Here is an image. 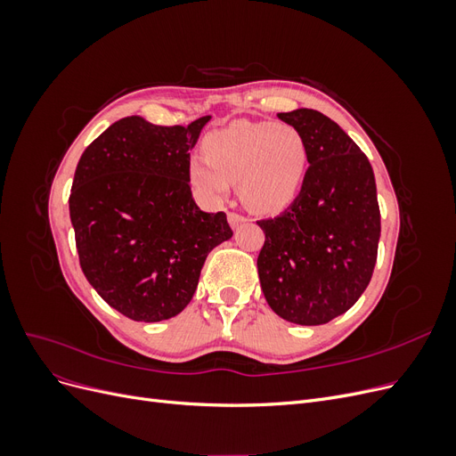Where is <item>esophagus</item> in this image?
I'll return each instance as SVG.
<instances>
[{
  "label": "esophagus",
  "instance_id": "obj_1",
  "mask_svg": "<svg viewBox=\"0 0 456 456\" xmlns=\"http://www.w3.org/2000/svg\"><path fill=\"white\" fill-rule=\"evenodd\" d=\"M228 223L233 230H238L241 224L247 223V218L243 215H238V213H228Z\"/></svg>",
  "mask_w": 456,
  "mask_h": 456
}]
</instances>
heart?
Wrapping results in <instances>:
<instances>
[{
    "instance_id": "obj_1",
    "label": "heart",
    "mask_w": 456,
    "mask_h": 456,
    "mask_svg": "<svg viewBox=\"0 0 456 456\" xmlns=\"http://www.w3.org/2000/svg\"><path fill=\"white\" fill-rule=\"evenodd\" d=\"M201 150L206 159L188 163L194 188L220 201L230 183H240L241 201L255 213L283 211L298 196L306 175V144L287 123L233 121L205 134Z\"/></svg>"
}]
</instances>
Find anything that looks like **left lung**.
I'll return each mask as SVG.
<instances>
[{
	"label": "left lung",
	"instance_id": "1",
	"mask_svg": "<svg viewBox=\"0 0 456 456\" xmlns=\"http://www.w3.org/2000/svg\"><path fill=\"white\" fill-rule=\"evenodd\" d=\"M306 144L300 194L280 216L258 220L266 236L256 268L270 308L297 325L348 312L375 270L380 211L367 156L317 110L278 114Z\"/></svg>",
	"mask_w": 456,
	"mask_h": 456
}]
</instances>
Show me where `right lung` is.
<instances>
[{"instance_id":"right-lung-1","label":"right lung","mask_w":456,"mask_h":456,"mask_svg":"<svg viewBox=\"0 0 456 456\" xmlns=\"http://www.w3.org/2000/svg\"><path fill=\"white\" fill-rule=\"evenodd\" d=\"M209 119L161 127L123 118L79 158L70 194L79 265L101 298L133 322L181 314L207 255L232 238L226 215L201 211L188 184V151Z\"/></svg>"}]
</instances>
